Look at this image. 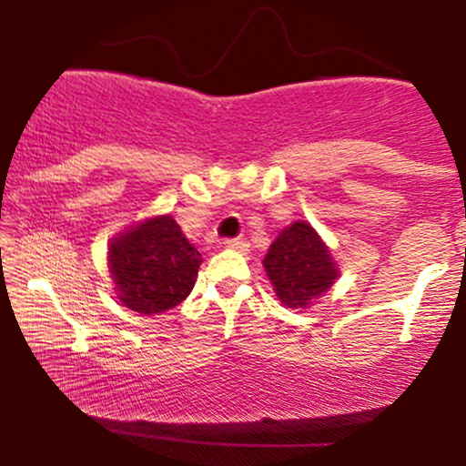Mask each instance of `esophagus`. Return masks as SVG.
<instances>
[{"label": "esophagus", "instance_id": "1", "mask_svg": "<svg viewBox=\"0 0 466 466\" xmlns=\"http://www.w3.org/2000/svg\"><path fill=\"white\" fill-rule=\"evenodd\" d=\"M223 245H226L228 249H237V251H248L249 249V243H248V240H243V238H228Z\"/></svg>", "mask_w": 466, "mask_h": 466}]
</instances>
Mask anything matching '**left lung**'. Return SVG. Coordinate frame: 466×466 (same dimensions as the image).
<instances>
[{
  "label": "left lung",
  "instance_id": "1",
  "mask_svg": "<svg viewBox=\"0 0 466 466\" xmlns=\"http://www.w3.org/2000/svg\"><path fill=\"white\" fill-rule=\"evenodd\" d=\"M263 267L276 298L287 309H309L339 278L329 245L307 221H293L278 234Z\"/></svg>",
  "mask_w": 466,
  "mask_h": 466
}]
</instances>
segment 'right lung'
<instances>
[{
    "label": "right lung",
    "mask_w": 466,
    "mask_h": 466,
    "mask_svg": "<svg viewBox=\"0 0 466 466\" xmlns=\"http://www.w3.org/2000/svg\"><path fill=\"white\" fill-rule=\"evenodd\" d=\"M117 300L131 311L159 315L188 298L201 254L170 215H157L116 234L106 251Z\"/></svg>",
    "instance_id": "right-lung-1"
}]
</instances>
